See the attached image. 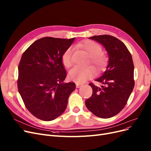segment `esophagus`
<instances>
[{"label": "esophagus", "instance_id": "obj_1", "mask_svg": "<svg viewBox=\"0 0 151 151\" xmlns=\"http://www.w3.org/2000/svg\"><path fill=\"white\" fill-rule=\"evenodd\" d=\"M82 86H83L82 84H80V83H76V88H79L81 87Z\"/></svg>", "mask_w": 151, "mask_h": 151}]
</instances>
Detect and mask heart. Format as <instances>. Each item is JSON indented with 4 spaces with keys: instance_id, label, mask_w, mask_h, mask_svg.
I'll list each match as a JSON object with an SVG mask.
<instances>
[{
    "instance_id": "b5f03b06",
    "label": "heart",
    "mask_w": 151,
    "mask_h": 151,
    "mask_svg": "<svg viewBox=\"0 0 151 151\" xmlns=\"http://www.w3.org/2000/svg\"><path fill=\"white\" fill-rule=\"evenodd\" d=\"M79 47L84 50L87 55L90 57V63L97 70H102L107 64V58L102 54L103 49L99 44L91 41H87L80 43ZM72 48L66 49L63 53L61 60L63 65L69 68L72 65L71 55ZM94 74L93 70L91 68H81L75 66L68 73V78L78 83H83L90 79Z\"/></svg>"
}]
</instances>
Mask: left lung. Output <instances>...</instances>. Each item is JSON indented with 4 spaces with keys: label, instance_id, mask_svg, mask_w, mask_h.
I'll return each instance as SVG.
<instances>
[{
    "label": "left lung",
    "instance_id": "1",
    "mask_svg": "<svg viewBox=\"0 0 151 151\" xmlns=\"http://www.w3.org/2000/svg\"><path fill=\"white\" fill-rule=\"evenodd\" d=\"M89 38L102 45L109 60L106 70L96 80L103 85L89 84L93 94L85 101L86 106L99 118H110L124 108L134 86L132 56L124 43L114 37L103 35Z\"/></svg>",
    "mask_w": 151,
    "mask_h": 151
}]
</instances>
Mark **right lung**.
<instances>
[{
  "mask_svg": "<svg viewBox=\"0 0 151 151\" xmlns=\"http://www.w3.org/2000/svg\"><path fill=\"white\" fill-rule=\"evenodd\" d=\"M75 38L43 37L22 55L19 65L18 90L30 113L38 119L52 121L65 111L74 83L66 76L61 57Z\"/></svg>",
  "mask_w": 151,
  "mask_h": 151,
  "instance_id": "right-lung-1",
  "label": "right lung"
}]
</instances>
